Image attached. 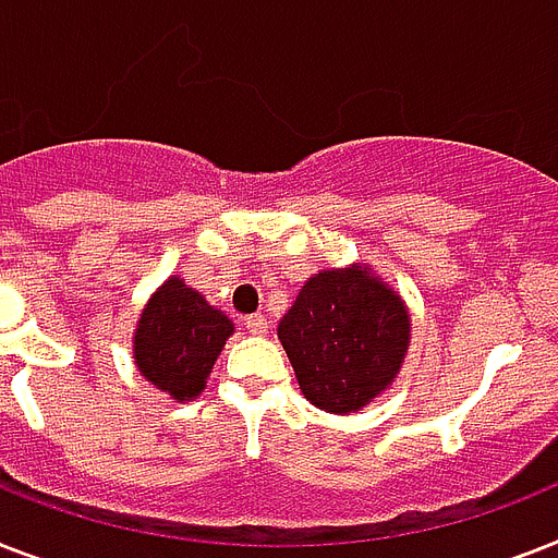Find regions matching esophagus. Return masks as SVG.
<instances>
[{
    "label": "esophagus",
    "instance_id": "1",
    "mask_svg": "<svg viewBox=\"0 0 558 558\" xmlns=\"http://www.w3.org/2000/svg\"><path fill=\"white\" fill-rule=\"evenodd\" d=\"M243 326H246L252 335H266V318H264V315H248V318L243 320Z\"/></svg>",
    "mask_w": 558,
    "mask_h": 558
}]
</instances>
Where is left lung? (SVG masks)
<instances>
[{
  "label": "left lung",
  "mask_w": 558,
  "mask_h": 558,
  "mask_svg": "<svg viewBox=\"0 0 558 558\" xmlns=\"http://www.w3.org/2000/svg\"><path fill=\"white\" fill-rule=\"evenodd\" d=\"M278 338L306 401L326 412H355L401 369L410 315L366 266L332 269L303 283Z\"/></svg>",
  "instance_id": "8db88e82"
}]
</instances>
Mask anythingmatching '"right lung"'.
I'll return each instance as SVG.
<instances>
[{
	"label": "right lung",
	"instance_id": "add662e5",
	"mask_svg": "<svg viewBox=\"0 0 558 558\" xmlns=\"http://www.w3.org/2000/svg\"><path fill=\"white\" fill-rule=\"evenodd\" d=\"M234 332L223 312L211 310L201 292L180 278L166 280L137 324L134 357L140 373L177 401H192Z\"/></svg>",
	"mask_w": 558,
	"mask_h": 558
}]
</instances>
